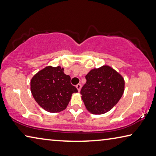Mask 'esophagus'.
Returning <instances> with one entry per match:
<instances>
[{
  "instance_id": "1",
  "label": "esophagus",
  "mask_w": 156,
  "mask_h": 156,
  "mask_svg": "<svg viewBox=\"0 0 156 156\" xmlns=\"http://www.w3.org/2000/svg\"><path fill=\"white\" fill-rule=\"evenodd\" d=\"M76 88L78 89V91H80V89H81V85L80 84H78L77 85H76Z\"/></svg>"
}]
</instances>
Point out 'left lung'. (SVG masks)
<instances>
[{
  "instance_id": "left-lung-1",
  "label": "left lung",
  "mask_w": 156,
  "mask_h": 156,
  "mask_svg": "<svg viewBox=\"0 0 156 156\" xmlns=\"http://www.w3.org/2000/svg\"><path fill=\"white\" fill-rule=\"evenodd\" d=\"M87 82L81 89L82 99L87 110L101 115L110 111L124 91V80L109 66L94 69L85 76Z\"/></svg>"
}]
</instances>
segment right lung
Returning <instances> with one entry per match:
<instances>
[{
	"mask_svg": "<svg viewBox=\"0 0 156 156\" xmlns=\"http://www.w3.org/2000/svg\"><path fill=\"white\" fill-rule=\"evenodd\" d=\"M30 90L34 100L49 112L66 109L73 93L78 90L71 84L70 76L60 66H46L34 75L30 81Z\"/></svg>",
	"mask_w": 156,
	"mask_h": 156,
	"instance_id": "right-lung-1",
	"label": "right lung"
}]
</instances>
